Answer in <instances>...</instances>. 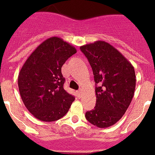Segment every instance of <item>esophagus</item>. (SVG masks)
Listing matches in <instances>:
<instances>
[{"label":"esophagus","mask_w":155,"mask_h":155,"mask_svg":"<svg viewBox=\"0 0 155 155\" xmlns=\"http://www.w3.org/2000/svg\"><path fill=\"white\" fill-rule=\"evenodd\" d=\"M77 94H78V96L79 98H81V94H82L81 90H78V91H77Z\"/></svg>","instance_id":"esophagus-1"}]
</instances>
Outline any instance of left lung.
Instances as JSON below:
<instances>
[{"mask_svg":"<svg viewBox=\"0 0 155 155\" xmlns=\"http://www.w3.org/2000/svg\"><path fill=\"white\" fill-rule=\"evenodd\" d=\"M88 60L96 84V105L85 113L87 120L99 128L114 125L123 117L134 97L136 75L132 64L105 41L80 47Z\"/></svg>","mask_w":155,"mask_h":155,"instance_id":"left-lung-1","label":"left lung"}]
</instances>
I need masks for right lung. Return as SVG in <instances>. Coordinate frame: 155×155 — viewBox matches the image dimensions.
<instances>
[{"mask_svg":"<svg viewBox=\"0 0 155 155\" xmlns=\"http://www.w3.org/2000/svg\"><path fill=\"white\" fill-rule=\"evenodd\" d=\"M76 53L68 42L51 37L42 42L23 64L18 78L19 92L25 107L38 120H60L74 101V96L64 90L61 68Z\"/></svg>","mask_w":155,"mask_h":155,"instance_id":"add662e5","label":"right lung"}]
</instances>
